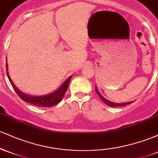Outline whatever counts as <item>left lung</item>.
Masks as SVG:
<instances>
[{
	"label": "left lung",
	"mask_w": 158,
	"mask_h": 158,
	"mask_svg": "<svg viewBox=\"0 0 158 158\" xmlns=\"http://www.w3.org/2000/svg\"><path fill=\"white\" fill-rule=\"evenodd\" d=\"M96 91H97V93L98 95H99V97H100V99H102V100L106 103V105H108V106H110V107H118V106H126V105H128V104H131V102H133V101H131V102H122V103H115V102H111V101H109L108 100V99H106V98L103 97L102 95H101V94L99 93V90H97V88L96 87Z\"/></svg>",
	"instance_id": "left-lung-1"
}]
</instances>
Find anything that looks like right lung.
<instances>
[{
  "mask_svg": "<svg viewBox=\"0 0 158 158\" xmlns=\"http://www.w3.org/2000/svg\"><path fill=\"white\" fill-rule=\"evenodd\" d=\"M6 74L8 77L9 80H10L11 85H12V88L15 90L18 95L19 96L21 99H23L24 102L30 103V104L34 105L35 106L39 107H52L53 106H56V104L59 103L64 97L65 93H66L67 90H68L69 82H70V79H71L72 76L67 79L61 86L58 88L57 90H55L52 93L46 94V95H41V96H32L30 94H27L21 91L17 87L14 85L12 82V79H10V75L8 73V64H7V61L6 63Z\"/></svg>",
  "mask_w": 158,
  "mask_h": 158,
  "instance_id": "1",
  "label": "right lung"
}]
</instances>
